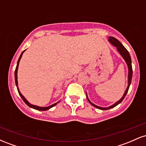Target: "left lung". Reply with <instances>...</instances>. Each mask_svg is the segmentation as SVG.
Masks as SVG:
<instances>
[{
  "instance_id": "left-lung-1",
  "label": "left lung",
  "mask_w": 146,
  "mask_h": 146,
  "mask_svg": "<svg viewBox=\"0 0 146 146\" xmlns=\"http://www.w3.org/2000/svg\"><path fill=\"white\" fill-rule=\"evenodd\" d=\"M108 41H109L112 44L114 45V46H116L117 50H118V51L119 52V53L121 54V56L123 57V59L125 60V62L127 63V65H128V87H127L126 90H125L124 94H123V97H122V98L120 99L119 101H117L116 103H115L113 105L108 107V108H102V107L98 106L93 104L92 103V102H90L89 100H88V97H87V95H86L87 99H88V102H89V103L90 104H92L93 106H95V108H98V109L104 110H108V109H110V108H114V107H115L116 106H117L119 104H120L122 101H123V100L124 99L125 96L126 95L127 93H128V91L129 87H130V84H131V80H132V63H131V58H130V54H129L128 50H127L126 48H125L124 46H123V44H122L118 40H117L116 38H114V37H109Z\"/></svg>"
}]
</instances>
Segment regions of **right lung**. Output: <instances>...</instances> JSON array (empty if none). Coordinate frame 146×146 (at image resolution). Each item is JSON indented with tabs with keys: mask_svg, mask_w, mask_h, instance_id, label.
<instances>
[{
	"mask_svg": "<svg viewBox=\"0 0 146 146\" xmlns=\"http://www.w3.org/2000/svg\"><path fill=\"white\" fill-rule=\"evenodd\" d=\"M25 51H23V52H22V53H21V56H20L19 59H18V60L17 66H16V70H15V82H16V86H17V89H18V93H19V95H21V98L23 99V101L25 102V103L27 105V106H29V107H31V108H33V109H36V110H48V109H49V108H52V107L54 106H56V105L58 103V102H60V101L58 102H57V103H56V104H53V105L49 106H47V107H40V106H35V105L31 104L29 103V102H28L27 100L25 98V97L23 96V95L21 94V92L19 91V89H18V80H17V72H18V64H19V62H20V60H21V57H22V56H23V53H24Z\"/></svg>",
	"mask_w": 146,
	"mask_h": 146,
	"instance_id": "add662e5",
	"label": "right lung"
}]
</instances>
